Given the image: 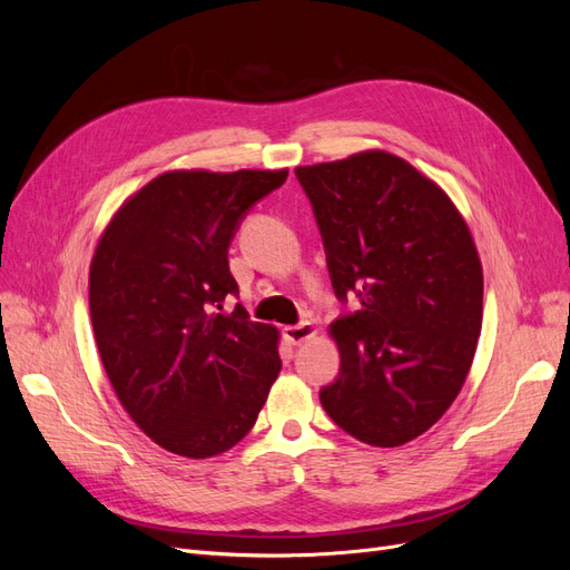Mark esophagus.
<instances>
[{
  "instance_id": "esophagus-1",
  "label": "esophagus",
  "mask_w": 570,
  "mask_h": 570,
  "mask_svg": "<svg viewBox=\"0 0 570 570\" xmlns=\"http://www.w3.org/2000/svg\"><path fill=\"white\" fill-rule=\"evenodd\" d=\"M314 335H316V327H314V323H308V321L283 327V337H285L289 344H302V342H306V340H312Z\"/></svg>"
}]
</instances>
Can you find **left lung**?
I'll list each match as a JSON object with an SVG mask.
<instances>
[{"mask_svg":"<svg viewBox=\"0 0 570 570\" xmlns=\"http://www.w3.org/2000/svg\"><path fill=\"white\" fill-rule=\"evenodd\" d=\"M327 273L356 312L333 321L340 375L321 404L344 433L400 446L438 423L469 375L482 266L452 199L404 159L361 151L299 166Z\"/></svg>","mask_w":570,"mask_h":570,"instance_id":"obj_1","label":"left lung"}]
</instances>
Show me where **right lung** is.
<instances>
[{"label": "right lung", "mask_w": 570, "mask_h": 570, "mask_svg": "<svg viewBox=\"0 0 570 570\" xmlns=\"http://www.w3.org/2000/svg\"><path fill=\"white\" fill-rule=\"evenodd\" d=\"M287 170H170L111 218L90 266V316L118 402L164 450L209 459L256 423L281 373L278 331L243 306L228 247Z\"/></svg>", "instance_id": "add662e5"}]
</instances>
